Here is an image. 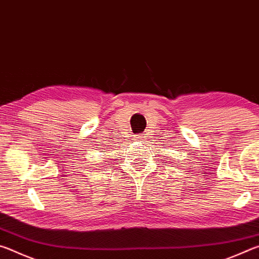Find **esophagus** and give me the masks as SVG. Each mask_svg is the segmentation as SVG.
Returning a JSON list of instances; mask_svg holds the SVG:
<instances>
[{"mask_svg": "<svg viewBox=\"0 0 259 259\" xmlns=\"http://www.w3.org/2000/svg\"><path fill=\"white\" fill-rule=\"evenodd\" d=\"M135 139L136 140H138V142H142V143H146L148 139H150V134L148 133H143V134H139V135H137L135 137Z\"/></svg>", "mask_w": 259, "mask_h": 259, "instance_id": "obj_1", "label": "esophagus"}]
</instances>
